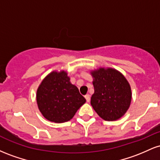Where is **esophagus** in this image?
Wrapping results in <instances>:
<instances>
[{"label":"esophagus","mask_w":160,"mask_h":160,"mask_svg":"<svg viewBox=\"0 0 160 160\" xmlns=\"http://www.w3.org/2000/svg\"><path fill=\"white\" fill-rule=\"evenodd\" d=\"M85 98H86V102H89V101H90V95H89V94H86V95H85Z\"/></svg>","instance_id":"obj_1"}]
</instances>
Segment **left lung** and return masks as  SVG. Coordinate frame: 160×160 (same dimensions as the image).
I'll return each mask as SVG.
<instances>
[{
	"label": "left lung",
	"instance_id": "left-lung-1",
	"mask_svg": "<svg viewBox=\"0 0 160 160\" xmlns=\"http://www.w3.org/2000/svg\"><path fill=\"white\" fill-rule=\"evenodd\" d=\"M94 94L91 104L104 120L113 121L128 111L132 100V91L126 78L113 68H100L91 72Z\"/></svg>",
	"mask_w": 160,
	"mask_h": 160
}]
</instances>
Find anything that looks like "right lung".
Masks as SVG:
<instances>
[{
	"mask_svg": "<svg viewBox=\"0 0 160 160\" xmlns=\"http://www.w3.org/2000/svg\"><path fill=\"white\" fill-rule=\"evenodd\" d=\"M36 98L43 117L58 123L72 119L86 102L78 88L71 83L65 71H52L47 75L38 87Z\"/></svg>",
	"mask_w": 160,
	"mask_h": 160,
	"instance_id": "obj_1",
	"label": "right lung"
}]
</instances>
